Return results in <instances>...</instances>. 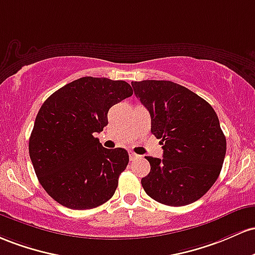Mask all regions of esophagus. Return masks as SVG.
I'll return each mask as SVG.
<instances>
[{"instance_id":"esophagus-1","label":"esophagus","mask_w":255,"mask_h":255,"mask_svg":"<svg viewBox=\"0 0 255 255\" xmlns=\"http://www.w3.org/2000/svg\"><path fill=\"white\" fill-rule=\"evenodd\" d=\"M128 158H130L131 161H135L137 159H141V156L137 155V154L133 153V151H130V153H128Z\"/></svg>"}]
</instances>
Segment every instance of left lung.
I'll list each match as a JSON object with an SVG mask.
<instances>
[{"label": "left lung", "mask_w": 255, "mask_h": 255, "mask_svg": "<svg viewBox=\"0 0 255 255\" xmlns=\"http://www.w3.org/2000/svg\"><path fill=\"white\" fill-rule=\"evenodd\" d=\"M149 111L150 131L161 139L162 159L145 156L150 172L141 179L147 195L167 206L195 202L218 178L227 139L212 106L170 81L132 82Z\"/></svg>", "instance_id": "obj_1"}]
</instances>
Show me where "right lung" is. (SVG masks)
<instances>
[{"label": "right lung", "instance_id": "obj_1", "mask_svg": "<svg viewBox=\"0 0 255 255\" xmlns=\"http://www.w3.org/2000/svg\"><path fill=\"white\" fill-rule=\"evenodd\" d=\"M131 95L124 81L83 77L51 94L39 108L28 153L41 185L60 205L90 210L114 195L128 154L102 147L94 133L108 124L110 108Z\"/></svg>", "mask_w": 255, "mask_h": 255}]
</instances>
